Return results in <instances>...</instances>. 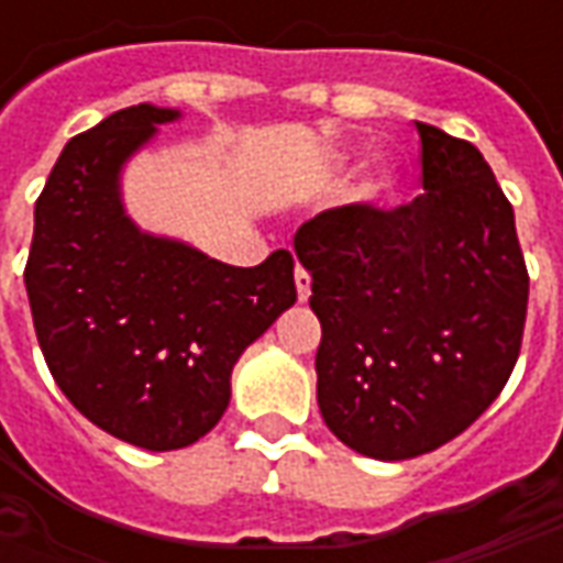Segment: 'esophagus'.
<instances>
[{
	"mask_svg": "<svg viewBox=\"0 0 563 563\" xmlns=\"http://www.w3.org/2000/svg\"><path fill=\"white\" fill-rule=\"evenodd\" d=\"M295 289H298V301H307V298H310V274H307L301 265L295 268Z\"/></svg>",
	"mask_w": 563,
	"mask_h": 563,
	"instance_id": "34e87169",
	"label": "esophagus"
}]
</instances>
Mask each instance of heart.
<instances>
[{
    "label": "heart",
    "mask_w": 563,
    "mask_h": 563,
    "mask_svg": "<svg viewBox=\"0 0 563 563\" xmlns=\"http://www.w3.org/2000/svg\"><path fill=\"white\" fill-rule=\"evenodd\" d=\"M395 186H398V172L391 168L389 162H377L365 174V180L353 189V201L355 205H377V201L389 196Z\"/></svg>",
    "instance_id": "heart-1"
}]
</instances>
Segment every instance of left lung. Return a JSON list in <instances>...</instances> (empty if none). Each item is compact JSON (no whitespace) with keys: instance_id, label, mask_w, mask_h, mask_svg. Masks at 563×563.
<instances>
[{"instance_id":"obj_1","label":"left lung","mask_w":563,"mask_h":563,"mask_svg":"<svg viewBox=\"0 0 563 563\" xmlns=\"http://www.w3.org/2000/svg\"><path fill=\"white\" fill-rule=\"evenodd\" d=\"M422 196L322 210L295 234L322 325L317 401L377 461L434 452L507 386L528 313L512 205L471 141L416 123Z\"/></svg>"}]
</instances>
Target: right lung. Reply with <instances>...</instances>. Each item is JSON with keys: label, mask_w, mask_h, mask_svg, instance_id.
Here are the masks:
<instances>
[{"label": "right lung", "mask_w": 563, "mask_h": 563, "mask_svg": "<svg viewBox=\"0 0 563 563\" xmlns=\"http://www.w3.org/2000/svg\"><path fill=\"white\" fill-rule=\"evenodd\" d=\"M177 117L132 104L68 141L35 201L23 274L56 386L92 424L150 452L220 422L241 353L298 298L289 250L234 268L132 222L123 165Z\"/></svg>", "instance_id": "right-lung-1"}]
</instances>
